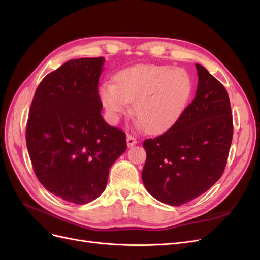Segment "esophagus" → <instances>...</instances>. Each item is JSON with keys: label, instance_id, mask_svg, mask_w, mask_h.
Instances as JSON below:
<instances>
[{"label": "esophagus", "instance_id": "esophagus-1", "mask_svg": "<svg viewBox=\"0 0 260 260\" xmlns=\"http://www.w3.org/2000/svg\"><path fill=\"white\" fill-rule=\"evenodd\" d=\"M137 143H138V139L136 137L131 136V135H128V137H127V144H128V146L131 147L133 145H136Z\"/></svg>", "mask_w": 260, "mask_h": 260}]
</instances>
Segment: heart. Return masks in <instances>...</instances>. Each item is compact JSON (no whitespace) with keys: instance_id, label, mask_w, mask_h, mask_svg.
I'll list each match as a JSON object with an SVG mask.
<instances>
[{"instance_id":"b5f03b06","label":"heart","mask_w":260,"mask_h":260,"mask_svg":"<svg viewBox=\"0 0 260 260\" xmlns=\"http://www.w3.org/2000/svg\"><path fill=\"white\" fill-rule=\"evenodd\" d=\"M115 84L104 83L101 101L116 120L132 113L146 131L158 133L172 127L182 114L192 92L191 77L182 68L158 65H137L115 77Z\"/></svg>"}]
</instances>
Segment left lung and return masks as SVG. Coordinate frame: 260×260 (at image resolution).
Here are the masks:
<instances>
[{"mask_svg":"<svg viewBox=\"0 0 260 260\" xmlns=\"http://www.w3.org/2000/svg\"><path fill=\"white\" fill-rule=\"evenodd\" d=\"M194 100L161 136L143 142L142 180L156 200L180 206L205 193L222 176L233 137L229 95L224 86L196 64Z\"/></svg>","mask_w":260,"mask_h":260,"instance_id":"8db88e82","label":"left lung"}]
</instances>
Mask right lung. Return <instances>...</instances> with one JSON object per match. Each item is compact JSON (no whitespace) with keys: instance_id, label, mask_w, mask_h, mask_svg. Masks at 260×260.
<instances>
[{"instance_id":"1","label":"right lung","mask_w":260,"mask_h":260,"mask_svg":"<svg viewBox=\"0 0 260 260\" xmlns=\"http://www.w3.org/2000/svg\"><path fill=\"white\" fill-rule=\"evenodd\" d=\"M103 57L78 58L46 75L30 106L26 142L35 174L52 194L86 204L103 193L125 133L102 117Z\"/></svg>"}]
</instances>
